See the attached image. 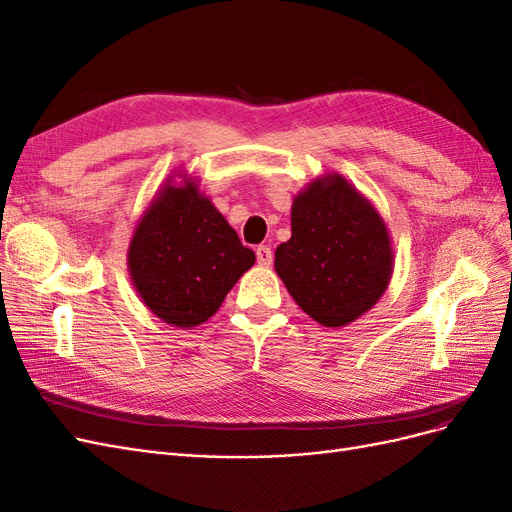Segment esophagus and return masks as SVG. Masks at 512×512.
<instances>
[{"label":"esophagus","mask_w":512,"mask_h":512,"mask_svg":"<svg viewBox=\"0 0 512 512\" xmlns=\"http://www.w3.org/2000/svg\"><path fill=\"white\" fill-rule=\"evenodd\" d=\"M256 260H258V265L269 267L271 262H273L271 247H269V245H258V247H256Z\"/></svg>","instance_id":"obj_1"}]
</instances>
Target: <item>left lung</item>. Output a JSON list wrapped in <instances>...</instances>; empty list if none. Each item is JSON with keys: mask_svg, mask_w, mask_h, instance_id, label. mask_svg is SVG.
Returning a JSON list of instances; mask_svg holds the SVG:
<instances>
[{"mask_svg": "<svg viewBox=\"0 0 512 512\" xmlns=\"http://www.w3.org/2000/svg\"><path fill=\"white\" fill-rule=\"evenodd\" d=\"M292 237L275 250L290 297L322 327H346L378 303L393 275L389 230L342 175L312 181L292 200Z\"/></svg>", "mask_w": 512, "mask_h": 512, "instance_id": "left-lung-1", "label": "left lung"}]
</instances>
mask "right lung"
<instances>
[{"label":"right lung","mask_w":512,"mask_h":512,"mask_svg":"<svg viewBox=\"0 0 512 512\" xmlns=\"http://www.w3.org/2000/svg\"><path fill=\"white\" fill-rule=\"evenodd\" d=\"M256 254L192 179L168 181L138 220L128 247L132 284L166 324L192 329L218 312Z\"/></svg>","instance_id":"obj_1"}]
</instances>
